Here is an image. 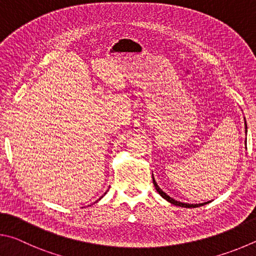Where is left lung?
Masks as SVG:
<instances>
[{"mask_svg": "<svg viewBox=\"0 0 256 256\" xmlns=\"http://www.w3.org/2000/svg\"><path fill=\"white\" fill-rule=\"evenodd\" d=\"M244 120H245V118H244ZM244 122H245V129H248V124H246V121H244ZM245 132H248V130H245ZM153 176V183H154V186H155L156 191H158V194L162 196L165 200L168 201L170 204H172L174 206H178V207H183V208H196V207H200V206H204V204H207L210 202V201H207V202H202V204H186V202H181V201L174 200L173 198H171V196L165 194V192L158 186V183H156L155 178H154V176Z\"/></svg>", "mask_w": 256, "mask_h": 256, "instance_id": "1", "label": "left lung"}]
</instances>
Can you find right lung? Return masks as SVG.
Returning a JSON list of instances; mask_svg holds the SVG:
<instances>
[{"instance_id": "obj_1", "label": "right lung", "mask_w": 256, "mask_h": 256, "mask_svg": "<svg viewBox=\"0 0 256 256\" xmlns=\"http://www.w3.org/2000/svg\"><path fill=\"white\" fill-rule=\"evenodd\" d=\"M106 192H108V191H106ZM106 192H104V194H103V196H106ZM103 196H100V198H98V199L96 201H98V200H101V199L103 198Z\"/></svg>"}]
</instances>
